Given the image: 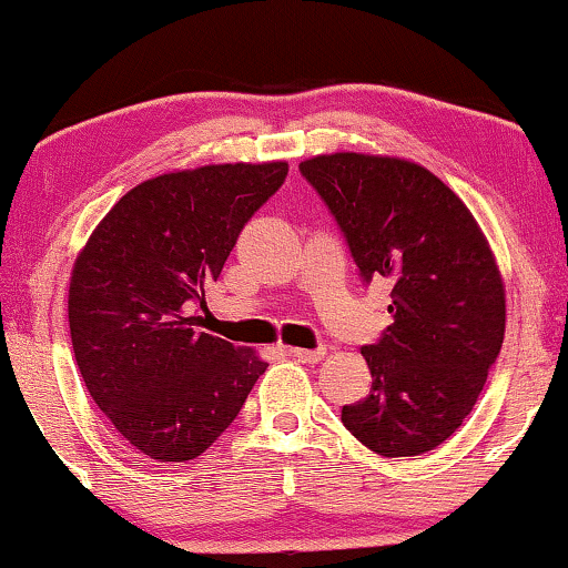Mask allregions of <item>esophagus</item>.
Returning a JSON list of instances; mask_svg holds the SVG:
<instances>
[{
    "label": "esophagus",
    "instance_id": "obj_1",
    "mask_svg": "<svg viewBox=\"0 0 568 568\" xmlns=\"http://www.w3.org/2000/svg\"><path fill=\"white\" fill-rule=\"evenodd\" d=\"M290 356H294L297 362H307V364H315L321 362L325 356V348L317 346V348H290Z\"/></svg>",
    "mask_w": 568,
    "mask_h": 568
}]
</instances>
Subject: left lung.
Masks as SVG:
<instances>
[{"label":"left lung","instance_id":"1","mask_svg":"<svg viewBox=\"0 0 568 568\" xmlns=\"http://www.w3.org/2000/svg\"><path fill=\"white\" fill-rule=\"evenodd\" d=\"M300 173L336 220L359 278L390 286L393 323L362 346L367 398L341 422L385 457L429 453L460 429L504 341V284L468 206L406 160L338 152Z\"/></svg>","mask_w":568,"mask_h":568}]
</instances>
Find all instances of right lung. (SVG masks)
Here are the masks:
<instances>
[{
    "mask_svg": "<svg viewBox=\"0 0 568 568\" xmlns=\"http://www.w3.org/2000/svg\"><path fill=\"white\" fill-rule=\"evenodd\" d=\"M286 162L152 178L115 204L74 263L69 331L84 385L123 439L160 463L199 457L266 372L251 348L199 331L220 278Z\"/></svg>",
    "mask_w": 568,
    "mask_h": 568,
    "instance_id": "right-lung-1",
    "label": "right lung"
}]
</instances>
